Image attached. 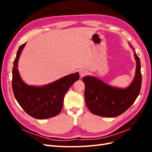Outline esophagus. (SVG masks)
<instances>
[{"mask_svg":"<svg viewBox=\"0 0 152 152\" xmlns=\"http://www.w3.org/2000/svg\"><path fill=\"white\" fill-rule=\"evenodd\" d=\"M80 77H83L84 76H85L86 75V73H87V72L86 71V70H81L80 71Z\"/></svg>","mask_w":152,"mask_h":152,"instance_id":"esophagus-1","label":"esophagus"}]
</instances>
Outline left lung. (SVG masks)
Instances as JSON below:
<instances>
[{
  "instance_id": "8db88e82",
  "label": "left lung",
  "mask_w": 152,
  "mask_h": 152,
  "mask_svg": "<svg viewBox=\"0 0 152 152\" xmlns=\"http://www.w3.org/2000/svg\"><path fill=\"white\" fill-rule=\"evenodd\" d=\"M136 61L135 75L131 83L126 88H119L105 83L98 78L87 75L82 78L85 84V101L87 108L96 115L115 117L125 112L138 96L142 82L141 63L134 48Z\"/></svg>"
}]
</instances>
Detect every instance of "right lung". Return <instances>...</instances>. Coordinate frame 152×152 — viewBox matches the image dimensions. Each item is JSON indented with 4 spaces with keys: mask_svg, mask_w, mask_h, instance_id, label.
Returning <instances> with one entry per match:
<instances>
[{
    "mask_svg": "<svg viewBox=\"0 0 152 152\" xmlns=\"http://www.w3.org/2000/svg\"><path fill=\"white\" fill-rule=\"evenodd\" d=\"M26 43L18 50L12 68V87L18 103L25 112L37 119H45L61 112L64 96L74 82L79 79V73L63 77L51 83L40 86H29L22 80L18 71V61Z\"/></svg>",
    "mask_w": 152,
    "mask_h": 152,
    "instance_id": "right-lung-1",
    "label": "right lung"
}]
</instances>
